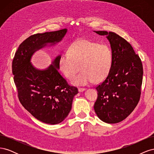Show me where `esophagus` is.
<instances>
[{"mask_svg": "<svg viewBox=\"0 0 154 154\" xmlns=\"http://www.w3.org/2000/svg\"><path fill=\"white\" fill-rule=\"evenodd\" d=\"M85 91V88H78V91L80 92H83V91Z\"/></svg>", "mask_w": 154, "mask_h": 154, "instance_id": "obj_1", "label": "esophagus"}]
</instances>
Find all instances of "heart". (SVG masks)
I'll return each instance as SVG.
<instances>
[{
  "label": "heart",
  "instance_id": "obj_1",
  "mask_svg": "<svg viewBox=\"0 0 154 154\" xmlns=\"http://www.w3.org/2000/svg\"><path fill=\"white\" fill-rule=\"evenodd\" d=\"M113 55L106 44L81 38L71 44L67 53H63L58 60L59 67L67 78H72L80 69L82 71L74 77V85H86L100 83L108 76L112 65Z\"/></svg>",
  "mask_w": 154,
  "mask_h": 154
}]
</instances>
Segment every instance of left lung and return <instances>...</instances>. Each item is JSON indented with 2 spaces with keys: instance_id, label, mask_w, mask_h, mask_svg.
Instances as JSON below:
<instances>
[{
  "instance_id": "8db88e82",
  "label": "left lung",
  "mask_w": 154,
  "mask_h": 154,
  "mask_svg": "<svg viewBox=\"0 0 154 154\" xmlns=\"http://www.w3.org/2000/svg\"><path fill=\"white\" fill-rule=\"evenodd\" d=\"M106 35L112 52V65L105 80L97 85L94 109L107 123L122 122L136 108L141 96L143 69L141 60L128 42L113 32L94 31Z\"/></svg>"
}]
</instances>
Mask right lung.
Instances as JSON below:
<instances>
[{
	"mask_svg": "<svg viewBox=\"0 0 154 154\" xmlns=\"http://www.w3.org/2000/svg\"><path fill=\"white\" fill-rule=\"evenodd\" d=\"M67 31L63 29L29 36L20 44L12 62L20 103L36 119L50 125L61 123L68 116L78 88L69 85L59 73L60 56L45 70L36 69L30 60L37 50L61 41Z\"/></svg>",
	"mask_w": 154,
	"mask_h": 154,
	"instance_id": "1",
	"label": "right lung"
}]
</instances>
